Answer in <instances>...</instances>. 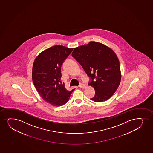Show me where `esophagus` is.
<instances>
[{
  "label": "esophagus",
  "instance_id": "obj_1",
  "mask_svg": "<svg viewBox=\"0 0 153 153\" xmlns=\"http://www.w3.org/2000/svg\"><path fill=\"white\" fill-rule=\"evenodd\" d=\"M79 87L80 88H84L86 87V85L84 84H83V83H81V84H79Z\"/></svg>",
  "mask_w": 153,
  "mask_h": 153
}]
</instances>
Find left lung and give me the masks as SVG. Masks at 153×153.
<instances>
[{"label": "left lung", "instance_id": "8db88e82", "mask_svg": "<svg viewBox=\"0 0 153 153\" xmlns=\"http://www.w3.org/2000/svg\"><path fill=\"white\" fill-rule=\"evenodd\" d=\"M72 56L91 79L88 85L94 88L95 94L91 100L100 102L110 98L121 81L120 62L112 49L100 43L91 41L74 48Z\"/></svg>", "mask_w": 153, "mask_h": 153}]
</instances>
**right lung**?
<instances>
[{"label": "right lung", "instance_id": "obj_1", "mask_svg": "<svg viewBox=\"0 0 153 153\" xmlns=\"http://www.w3.org/2000/svg\"><path fill=\"white\" fill-rule=\"evenodd\" d=\"M73 48L53 46L42 51L36 58L32 69V79L37 91L48 103L56 107L68 102L71 91L61 80L62 65Z\"/></svg>", "mask_w": 153, "mask_h": 153}]
</instances>
